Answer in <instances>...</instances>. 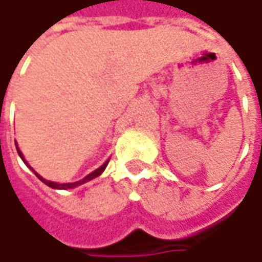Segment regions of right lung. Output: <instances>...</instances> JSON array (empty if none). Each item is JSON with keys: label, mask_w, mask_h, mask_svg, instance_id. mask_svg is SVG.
<instances>
[{"label": "right lung", "mask_w": 262, "mask_h": 262, "mask_svg": "<svg viewBox=\"0 0 262 262\" xmlns=\"http://www.w3.org/2000/svg\"><path fill=\"white\" fill-rule=\"evenodd\" d=\"M17 152H18V155H20V157L23 158V155H21V152H20V149H18V148H17ZM23 161H24V158H23ZM24 162H26V161H24ZM26 164H27V162H26ZM107 164H108V161H107L105 164H103V165L98 168V169H95V171H93L91 174H88V176H86L85 178L79 180V181H77V183H68V184H59V183L48 181V180L41 178V177L39 176L37 172H34L33 169H32V171H33V172H34V174H36V177H37V178H39L40 181H43V183H45V184H46V185H49V187H52V188H62V190H65V188H74V187H77V185L84 184V183H86V181H90V180H93V178H95V177H98V176H100V174H101V172H103L104 169H105V167H107ZM30 168H32V167H30Z\"/></svg>", "instance_id": "add662e5"}]
</instances>
